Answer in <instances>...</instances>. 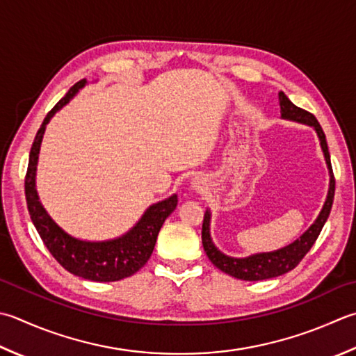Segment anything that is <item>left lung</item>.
Listing matches in <instances>:
<instances>
[{"instance_id":"8db88e82","label":"left lung","mask_w":356,"mask_h":356,"mask_svg":"<svg viewBox=\"0 0 356 356\" xmlns=\"http://www.w3.org/2000/svg\"><path fill=\"white\" fill-rule=\"evenodd\" d=\"M280 106H281V117L285 118V120H293L298 123L309 124V127H313V129L316 131V134L319 137V143H321V149L324 152L327 168H329V176H330L329 193H327V199L324 202L321 213H319L316 220L313 222L310 228L301 236V238L296 239L295 242H291L287 247L275 250V252L256 253L248 257H232L219 252L218 247L213 243L211 234H210L211 213L210 210L205 211L204 224H202V243H204V250L208 256V259H210L213 262V266L218 267L220 271H224V273L233 277H238V280H242V281L270 280V277L281 276L284 273H287V271L293 270L298 264L302 261V257L309 253V250L318 239V236L321 233L327 218H329L332 204H333V196H335V177H333L329 146H327L325 134L321 128V124L318 123L315 115L301 108H298L296 104L291 103L289 100V97L284 92H280Z\"/></svg>"}]
</instances>
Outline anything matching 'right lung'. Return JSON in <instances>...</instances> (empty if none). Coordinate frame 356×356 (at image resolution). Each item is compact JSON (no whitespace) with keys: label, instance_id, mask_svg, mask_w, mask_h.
Returning <instances> with one entry per match:
<instances>
[{"label":"right lung","instance_id":"obj_1","mask_svg":"<svg viewBox=\"0 0 356 356\" xmlns=\"http://www.w3.org/2000/svg\"><path fill=\"white\" fill-rule=\"evenodd\" d=\"M86 83V80L75 83L69 89V92L49 111L43 123H41L32 143L29 165H27L24 180L26 202L31 219L35 228H37L41 241L44 242L49 252L63 268H66L69 273L83 277V280L95 282H114L137 273L148 262L152 250H154L160 228H162L165 219L176 210L177 196L172 194L168 199L152 204L128 233L115 239L99 242L81 241L67 234L65 229L55 224V220L41 205L37 188H35L40 146L49 120L66 103H69V100Z\"/></svg>","mask_w":356,"mask_h":356}]
</instances>
